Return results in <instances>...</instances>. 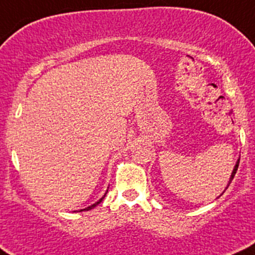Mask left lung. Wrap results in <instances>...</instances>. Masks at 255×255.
Masks as SVG:
<instances>
[{
	"mask_svg": "<svg viewBox=\"0 0 255 255\" xmlns=\"http://www.w3.org/2000/svg\"><path fill=\"white\" fill-rule=\"evenodd\" d=\"M238 165H239V159L237 160V163H236L235 168H233V171H232V174H231V177H230V180H228V184H227V186H226V189H227V187L230 186L231 182H232L233 177H235V175H236V171H237V169H238Z\"/></svg>",
	"mask_w": 255,
	"mask_h": 255,
	"instance_id": "obj_1",
	"label": "left lung"
}]
</instances>
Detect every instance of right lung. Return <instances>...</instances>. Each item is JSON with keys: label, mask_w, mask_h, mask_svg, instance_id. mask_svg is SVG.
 <instances>
[{"label": "right lung", "mask_w": 255, "mask_h": 255, "mask_svg": "<svg viewBox=\"0 0 255 255\" xmlns=\"http://www.w3.org/2000/svg\"><path fill=\"white\" fill-rule=\"evenodd\" d=\"M107 191H109V190H107ZM107 191H106V192H105V195H104V196H102V197H101V199H100V200H99V201H97V202H95V204H94V205H91V206H89V207H86V208H82V210H80V212H81V211H89V210H92V208H94V207H96V206H97V205H99V204H100V202H101V201H102V200H104V197H105V196H106Z\"/></svg>", "instance_id": "1"}]
</instances>
